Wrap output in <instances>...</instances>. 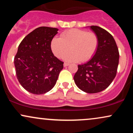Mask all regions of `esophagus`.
<instances>
[{"mask_svg": "<svg viewBox=\"0 0 133 133\" xmlns=\"http://www.w3.org/2000/svg\"><path fill=\"white\" fill-rule=\"evenodd\" d=\"M69 65V64H68V63H65V62L64 64V67H67V66H68Z\"/></svg>", "mask_w": 133, "mask_h": 133, "instance_id": "1", "label": "esophagus"}]
</instances>
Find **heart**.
Listing matches in <instances>:
<instances>
[{
    "label": "heart",
    "mask_w": 133,
    "mask_h": 133,
    "mask_svg": "<svg viewBox=\"0 0 133 133\" xmlns=\"http://www.w3.org/2000/svg\"><path fill=\"white\" fill-rule=\"evenodd\" d=\"M99 45V39L93 32L72 29L64 32L61 38L54 37L51 41V50L56 57H65L69 62H86L95 54Z\"/></svg>",
    "instance_id": "heart-1"
}]
</instances>
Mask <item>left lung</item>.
Segmentation results:
<instances>
[{"instance_id": "8db88e82", "label": "left lung", "mask_w": 133, "mask_h": 133, "mask_svg": "<svg viewBox=\"0 0 133 133\" xmlns=\"http://www.w3.org/2000/svg\"><path fill=\"white\" fill-rule=\"evenodd\" d=\"M90 29L98 37V47L89 61L78 65L74 80L84 92L97 93L106 89L115 78L119 54L111 34L96 25H92Z\"/></svg>"}]
</instances>
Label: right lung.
<instances>
[{
  "label": "right lung",
  "mask_w": 133,
  "mask_h": 133,
  "mask_svg": "<svg viewBox=\"0 0 133 133\" xmlns=\"http://www.w3.org/2000/svg\"><path fill=\"white\" fill-rule=\"evenodd\" d=\"M58 29L40 27L27 35L18 47L14 58L17 78L26 91L45 94L54 88L63 69L64 62L52 53L51 47Z\"/></svg>",
  "instance_id": "right-lung-1"
}]
</instances>
